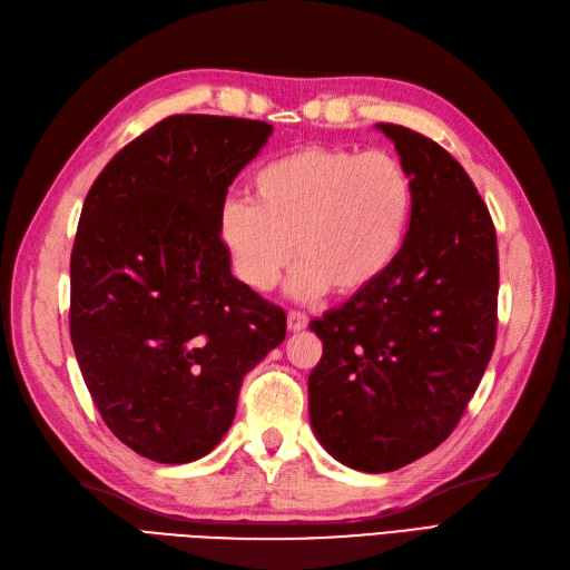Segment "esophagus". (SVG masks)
Instances as JSON below:
<instances>
[{"instance_id":"34e87169","label":"esophagus","mask_w":570,"mask_h":570,"mask_svg":"<svg viewBox=\"0 0 570 570\" xmlns=\"http://www.w3.org/2000/svg\"><path fill=\"white\" fill-rule=\"evenodd\" d=\"M306 325H308V316L306 314H302V312H289L287 314V327H289L292 333L304 331Z\"/></svg>"}]
</instances>
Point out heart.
<instances>
[{"mask_svg":"<svg viewBox=\"0 0 570 570\" xmlns=\"http://www.w3.org/2000/svg\"><path fill=\"white\" fill-rule=\"evenodd\" d=\"M413 218V180L390 151L302 147L249 178V202H228L218 237L235 275L268 292L292 258L289 292L314 299L333 287L354 297L400 258Z\"/></svg>","mask_w":570,"mask_h":570,"instance_id":"1","label":"heart"}]
</instances>
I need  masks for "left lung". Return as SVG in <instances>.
<instances>
[{
	"label": "left lung",
	"mask_w": 570,
	"mask_h": 570,
	"mask_svg": "<svg viewBox=\"0 0 570 570\" xmlns=\"http://www.w3.org/2000/svg\"><path fill=\"white\" fill-rule=\"evenodd\" d=\"M413 180L406 245L381 281L308 323L323 356L308 419L325 452L387 473L452 435L497 340L499 258L485 202L430 137L377 124Z\"/></svg>",
	"instance_id": "1"
}]
</instances>
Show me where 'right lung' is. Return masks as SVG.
Returning a JSON list of instances; mask_svg holds the SVG:
<instances>
[{"label":"right lung","mask_w":570,"mask_h":570,"mask_svg":"<svg viewBox=\"0 0 570 570\" xmlns=\"http://www.w3.org/2000/svg\"><path fill=\"white\" fill-rule=\"evenodd\" d=\"M273 132L264 120L178 114L92 183L71 252V342L111 433L159 463L209 454L243 377L287 316L230 273L228 187Z\"/></svg>","instance_id":"obj_1"}]
</instances>
